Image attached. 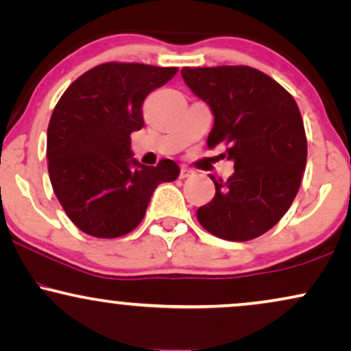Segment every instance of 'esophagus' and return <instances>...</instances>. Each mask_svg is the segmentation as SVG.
<instances>
[{
    "label": "esophagus",
    "instance_id": "1",
    "mask_svg": "<svg viewBox=\"0 0 351 351\" xmlns=\"http://www.w3.org/2000/svg\"><path fill=\"white\" fill-rule=\"evenodd\" d=\"M189 176H193V170H189V168H181L180 170V178L184 180V178H189Z\"/></svg>",
    "mask_w": 351,
    "mask_h": 351
}]
</instances>
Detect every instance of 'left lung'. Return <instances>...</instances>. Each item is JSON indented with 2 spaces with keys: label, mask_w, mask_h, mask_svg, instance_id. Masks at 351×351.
Segmentation results:
<instances>
[{
  "label": "left lung",
  "mask_w": 351,
  "mask_h": 351,
  "mask_svg": "<svg viewBox=\"0 0 351 351\" xmlns=\"http://www.w3.org/2000/svg\"><path fill=\"white\" fill-rule=\"evenodd\" d=\"M181 76L215 117L207 145H227L234 162L233 175L214 181V199L197 208L199 223L228 241L261 237L287 214L303 178L308 143L298 105L250 66L183 68Z\"/></svg>",
  "instance_id": "1"
}]
</instances>
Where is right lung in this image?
Wrapping results in <instances>:
<instances>
[{
	"instance_id": "obj_1",
	"label": "right lung",
	"mask_w": 351,
	"mask_h": 351,
	"mask_svg": "<svg viewBox=\"0 0 351 351\" xmlns=\"http://www.w3.org/2000/svg\"><path fill=\"white\" fill-rule=\"evenodd\" d=\"M176 71L110 61L79 76L58 100L47 132L48 175L81 232L128 234L143 221L155 188L178 178L170 158L145 167L131 155V132L144 126L145 97Z\"/></svg>"
}]
</instances>
